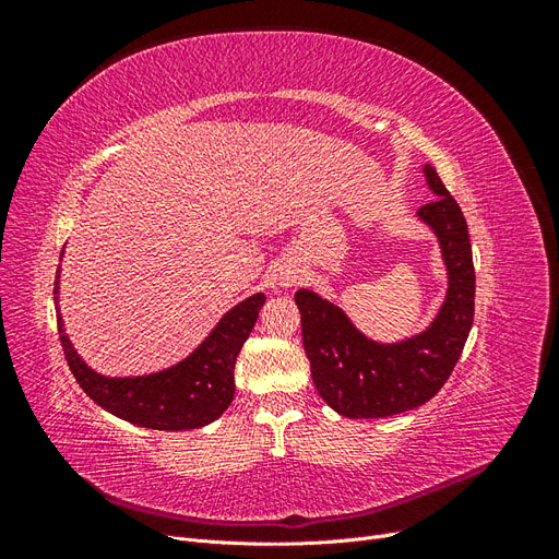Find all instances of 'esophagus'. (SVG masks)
<instances>
[{
    "label": "esophagus",
    "mask_w": 559,
    "mask_h": 559,
    "mask_svg": "<svg viewBox=\"0 0 559 559\" xmlns=\"http://www.w3.org/2000/svg\"><path fill=\"white\" fill-rule=\"evenodd\" d=\"M277 280H280L282 286H294V284L300 282V275H298V270L286 267V270H282V273L277 275Z\"/></svg>",
    "instance_id": "1"
}]
</instances>
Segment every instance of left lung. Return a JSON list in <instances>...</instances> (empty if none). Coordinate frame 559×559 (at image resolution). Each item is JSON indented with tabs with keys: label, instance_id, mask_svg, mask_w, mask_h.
<instances>
[{
	"label": "left lung",
	"instance_id": "8db88e82",
	"mask_svg": "<svg viewBox=\"0 0 559 559\" xmlns=\"http://www.w3.org/2000/svg\"><path fill=\"white\" fill-rule=\"evenodd\" d=\"M425 175L438 198L417 216L441 242L450 280L443 308L425 333L394 345L373 343L331 300L308 289L294 296L317 392L343 417H389L427 403L450 378L468 337L476 270L466 218L431 165Z\"/></svg>",
	"mask_w": 559,
	"mask_h": 559
}]
</instances>
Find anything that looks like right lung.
Masks as SVG:
<instances>
[{
	"label": "right lung",
	"mask_w": 559,
	"mask_h": 559,
	"mask_svg": "<svg viewBox=\"0 0 559 559\" xmlns=\"http://www.w3.org/2000/svg\"><path fill=\"white\" fill-rule=\"evenodd\" d=\"M58 280L60 270L53 298L64 359L83 392L97 405L132 425L158 431L200 429L224 415L235 396V361L257 324L265 302L263 294H253L226 312L205 343L177 366L142 378H105L81 361L70 337L64 335L58 308Z\"/></svg>",
	"instance_id": "1"
}]
</instances>
